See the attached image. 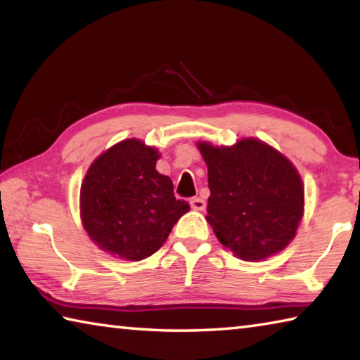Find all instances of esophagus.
Listing matches in <instances>:
<instances>
[{"mask_svg": "<svg viewBox=\"0 0 360 360\" xmlns=\"http://www.w3.org/2000/svg\"><path fill=\"white\" fill-rule=\"evenodd\" d=\"M191 206H192V210H195V211H203L206 208V202L202 197H193L191 200Z\"/></svg>", "mask_w": 360, "mask_h": 360, "instance_id": "1", "label": "esophagus"}]
</instances>
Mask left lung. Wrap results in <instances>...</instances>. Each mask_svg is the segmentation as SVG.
<instances>
[{"mask_svg":"<svg viewBox=\"0 0 360 360\" xmlns=\"http://www.w3.org/2000/svg\"><path fill=\"white\" fill-rule=\"evenodd\" d=\"M197 146L208 167L206 221L217 240L246 262L283 251L303 216L304 191L295 167L255 138Z\"/></svg>","mask_w":360,"mask_h":360,"instance_id":"left-lung-1","label":"left lung"}]
</instances>
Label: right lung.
<instances>
[{"mask_svg": "<svg viewBox=\"0 0 360 360\" xmlns=\"http://www.w3.org/2000/svg\"><path fill=\"white\" fill-rule=\"evenodd\" d=\"M158 158L155 148L131 138L90 165L81 186V217L103 251L133 262L149 257L191 210L176 200L172 179L155 169Z\"/></svg>", "mask_w": 360, "mask_h": 360, "instance_id": "obj_1", "label": "right lung"}]
</instances>
